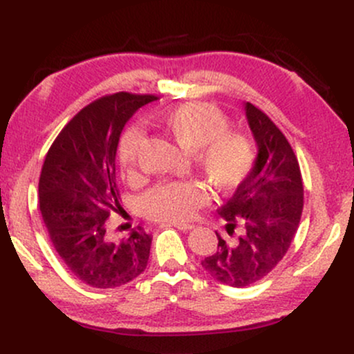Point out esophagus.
<instances>
[{
	"instance_id": "obj_1",
	"label": "esophagus",
	"mask_w": 354,
	"mask_h": 354,
	"mask_svg": "<svg viewBox=\"0 0 354 354\" xmlns=\"http://www.w3.org/2000/svg\"><path fill=\"white\" fill-rule=\"evenodd\" d=\"M173 226H174V228L181 230V231H189V230L194 228V225H191V223H181V221L173 223Z\"/></svg>"
}]
</instances>
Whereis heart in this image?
<instances>
[{
	"instance_id": "obj_1",
	"label": "heart",
	"mask_w": 354,
	"mask_h": 354,
	"mask_svg": "<svg viewBox=\"0 0 354 354\" xmlns=\"http://www.w3.org/2000/svg\"><path fill=\"white\" fill-rule=\"evenodd\" d=\"M165 131L186 151L194 153L198 168L213 189L226 193L238 188L251 173L256 160L253 140L245 133L228 131L230 121L218 108L205 103L178 104L161 116ZM146 143L141 126L133 124L123 133L118 156L124 169H133ZM206 200L196 181L160 183L143 198L148 216L180 221L193 216Z\"/></svg>"
}]
</instances>
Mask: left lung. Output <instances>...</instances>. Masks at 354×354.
Masks as SVG:
<instances>
[{
    "instance_id": "1",
    "label": "left lung",
    "mask_w": 354,
    "mask_h": 354,
    "mask_svg": "<svg viewBox=\"0 0 354 354\" xmlns=\"http://www.w3.org/2000/svg\"><path fill=\"white\" fill-rule=\"evenodd\" d=\"M245 115L256 148L254 166L233 196L218 209L228 234L239 226V236L226 241L201 261L216 281L233 288L250 286L273 271L291 246L303 211V180L293 149L273 121L254 104Z\"/></svg>"
}]
</instances>
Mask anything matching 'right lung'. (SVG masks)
Instances as JSON below:
<instances>
[{"label": "right lung", "mask_w": 354, "mask_h": 354, "mask_svg": "<svg viewBox=\"0 0 354 354\" xmlns=\"http://www.w3.org/2000/svg\"><path fill=\"white\" fill-rule=\"evenodd\" d=\"M156 98L116 93L83 108L44 158L39 209L64 265L93 288H118L146 270L151 234L138 226L115 241L106 219L120 208L116 149L129 118Z\"/></svg>", "instance_id": "add662e5"}]
</instances>
